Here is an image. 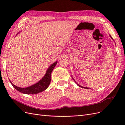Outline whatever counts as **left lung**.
Here are the masks:
<instances>
[{
	"instance_id": "left-lung-1",
	"label": "left lung",
	"mask_w": 125,
	"mask_h": 125,
	"mask_svg": "<svg viewBox=\"0 0 125 125\" xmlns=\"http://www.w3.org/2000/svg\"><path fill=\"white\" fill-rule=\"evenodd\" d=\"M111 38L113 39V38H112V36H111ZM78 84V85L79 86H80V87H81V88H85V89H89V88H84V87H83V86H81V85H79L78 84Z\"/></svg>"
}]
</instances>
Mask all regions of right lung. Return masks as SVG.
I'll use <instances>...</instances> for the list:
<instances>
[{
	"label": "right lung",
	"instance_id": "right-lung-1",
	"mask_svg": "<svg viewBox=\"0 0 125 125\" xmlns=\"http://www.w3.org/2000/svg\"><path fill=\"white\" fill-rule=\"evenodd\" d=\"M57 63V62H56L54 63H52L51 66H50V67L47 69L46 74H45L44 77L42 78V79L39 82L36 83V84L31 86L27 87L26 88H19V87L14 85L11 81L10 82L14 88L18 90V91L26 94H35L42 92L46 90L48 87L49 85H50L51 81V75L52 72L53 70Z\"/></svg>",
	"mask_w": 125,
	"mask_h": 125
}]
</instances>
